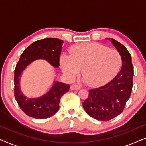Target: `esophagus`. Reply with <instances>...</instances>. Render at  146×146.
Masks as SVG:
<instances>
[{
	"label": "esophagus",
	"mask_w": 146,
	"mask_h": 146,
	"mask_svg": "<svg viewBox=\"0 0 146 146\" xmlns=\"http://www.w3.org/2000/svg\"><path fill=\"white\" fill-rule=\"evenodd\" d=\"M80 86L79 85H77V84H72L71 86L70 87V89L72 90H80Z\"/></svg>",
	"instance_id": "34e87169"
}]
</instances>
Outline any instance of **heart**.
<instances>
[{
	"label": "heart",
	"instance_id": "heart-1",
	"mask_svg": "<svg viewBox=\"0 0 146 146\" xmlns=\"http://www.w3.org/2000/svg\"><path fill=\"white\" fill-rule=\"evenodd\" d=\"M62 69L73 78L82 74L90 86H98L110 80L120 69L122 59L119 52L96 42L83 43L72 48L70 55L60 57Z\"/></svg>",
	"mask_w": 146,
	"mask_h": 146
}]
</instances>
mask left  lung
Returning <instances> with one entry per match:
<instances>
[{"mask_svg":"<svg viewBox=\"0 0 146 146\" xmlns=\"http://www.w3.org/2000/svg\"><path fill=\"white\" fill-rule=\"evenodd\" d=\"M111 42L121 56V70L106 84L90 90L88 97L83 102L86 112L100 121H109L120 114L132 91L133 67L130 54L119 42L112 38Z\"/></svg>","mask_w":146,"mask_h":146,"instance_id":"left-lung-1","label":"left lung"}]
</instances>
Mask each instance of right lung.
I'll list each match as a JSON object with an SVG mask.
<instances>
[{"mask_svg": "<svg viewBox=\"0 0 146 146\" xmlns=\"http://www.w3.org/2000/svg\"><path fill=\"white\" fill-rule=\"evenodd\" d=\"M63 41L54 38L39 40L31 44L22 54L15 70V97L21 109L27 115L36 119H46L59 110L60 98L69 91L70 85L56 82L52 88L42 96L27 98L20 90L19 77L29 64L37 59H44L53 66H60V56Z\"/></svg>", "mask_w": 146, "mask_h": 146, "instance_id": "add662e5", "label": "right lung"}]
</instances>
